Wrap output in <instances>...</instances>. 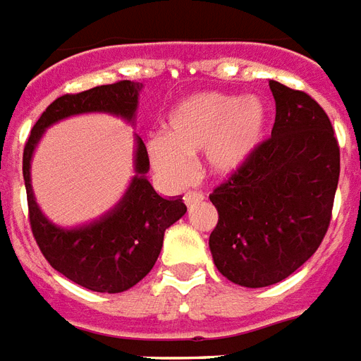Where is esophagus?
<instances>
[{"mask_svg": "<svg viewBox=\"0 0 361 361\" xmlns=\"http://www.w3.org/2000/svg\"><path fill=\"white\" fill-rule=\"evenodd\" d=\"M203 199H204V194L203 192H199V190H190V192L184 194V203H186L188 209H192V207H195L197 203H201Z\"/></svg>", "mask_w": 361, "mask_h": 361, "instance_id": "esophagus-1", "label": "esophagus"}]
</instances>
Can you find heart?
Segmentation results:
<instances>
[{
  "label": "heart",
  "mask_w": 361,
  "mask_h": 361,
  "mask_svg": "<svg viewBox=\"0 0 361 361\" xmlns=\"http://www.w3.org/2000/svg\"><path fill=\"white\" fill-rule=\"evenodd\" d=\"M264 109L255 99L203 93L183 100L166 123V137L149 141V157L169 183L192 177L188 158L207 151L209 167L218 175L236 171L261 141Z\"/></svg>",
  "instance_id": "1"
}]
</instances>
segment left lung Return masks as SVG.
Wrapping results in <instances>:
<instances>
[{
  "instance_id": "left-lung-1",
  "label": "left lung",
  "mask_w": 361,
  "mask_h": 361,
  "mask_svg": "<svg viewBox=\"0 0 361 361\" xmlns=\"http://www.w3.org/2000/svg\"><path fill=\"white\" fill-rule=\"evenodd\" d=\"M272 135L216 186L218 224L209 246L216 268L242 287H268L321 246L339 180V145L326 111L307 93L268 82Z\"/></svg>"
}]
</instances>
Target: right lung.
<instances>
[{
  "instance_id": "add662e5",
  "label": "right lung",
  "mask_w": 361,
  "mask_h": 361,
  "mask_svg": "<svg viewBox=\"0 0 361 361\" xmlns=\"http://www.w3.org/2000/svg\"><path fill=\"white\" fill-rule=\"evenodd\" d=\"M141 83L121 82L97 85L82 93L63 94L46 108L25 141L24 169L30 226L44 259L74 283L94 293H123L145 278L164 244V233L186 212L183 199H164L145 178L149 154L137 137L135 171L123 201L102 220L80 229H59L44 218L33 199L30 162L40 135L56 121L87 111H108L132 121Z\"/></svg>"
}]
</instances>
